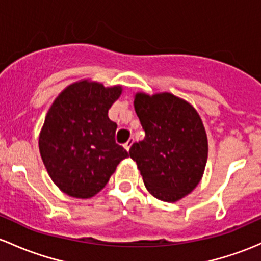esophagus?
Instances as JSON below:
<instances>
[{"label": "esophagus", "instance_id": "esophagus-1", "mask_svg": "<svg viewBox=\"0 0 261 261\" xmlns=\"http://www.w3.org/2000/svg\"><path fill=\"white\" fill-rule=\"evenodd\" d=\"M133 144H134V139H130L127 142H126L125 145H123V147H125V149H126V151H128V150H130L131 145H133Z\"/></svg>", "mask_w": 261, "mask_h": 261}]
</instances>
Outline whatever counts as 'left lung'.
<instances>
[{
  "instance_id": "8db88e82",
  "label": "left lung",
  "mask_w": 261,
  "mask_h": 261,
  "mask_svg": "<svg viewBox=\"0 0 261 261\" xmlns=\"http://www.w3.org/2000/svg\"><path fill=\"white\" fill-rule=\"evenodd\" d=\"M134 108L145 139L131 146L145 188L156 199L175 202L196 188L207 161V136L196 109L170 92H136Z\"/></svg>"
}]
</instances>
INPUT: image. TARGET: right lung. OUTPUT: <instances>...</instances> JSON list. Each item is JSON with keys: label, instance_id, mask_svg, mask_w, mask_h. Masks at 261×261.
Segmentation results:
<instances>
[{"label": "right lung", "instance_id": "1", "mask_svg": "<svg viewBox=\"0 0 261 261\" xmlns=\"http://www.w3.org/2000/svg\"><path fill=\"white\" fill-rule=\"evenodd\" d=\"M121 94V85L84 79L62 90L48 109L38 147L51 180L66 195L95 196L128 156L115 142L117 125L108 115Z\"/></svg>", "mask_w": 261, "mask_h": 261}]
</instances>
